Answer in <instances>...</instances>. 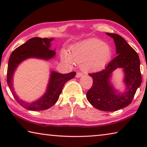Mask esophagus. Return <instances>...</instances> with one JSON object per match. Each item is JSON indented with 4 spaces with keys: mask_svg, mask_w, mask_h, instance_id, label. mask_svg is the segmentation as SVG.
Listing matches in <instances>:
<instances>
[{
    "mask_svg": "<svg viewBox=\"0 0 147 147\" xmlns=\"http://www.w3.org/2000/svg\"><path fill=\"white\" fill-rule=\"evenodd\" d=\"M82 75H83V74L82 73H77L76 74V78H80V77H81Z\"/></svg>",
    "mask_w": 147,
    "mask_h": 147,
    "instance_id": "34e87169",
    "label": "esophagus"
}]
</instances>
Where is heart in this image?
Returning <instances> with one entry per match:
<instances>
[{"label": "heart", "instance_id": "obj_1", "mask_svg": "<svg viewBox=\"0 0 147 147\" xmlns=\"http://www.w3.org/2000/svg\"><path fill=\"white\" fill-rule=\"evenodd\" d=\"M113 51L109 45L96 38H90L74 45L71 53L63 51L62 60L67 63H81L84 71H96L104 68L111 58Z\"/></svg>", "mask_w": 147, "mask_h": 147}]
</instances>
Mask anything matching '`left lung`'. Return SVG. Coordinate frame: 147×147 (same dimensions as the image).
<instances>
[{
	"instance_id": "left-lung-1",
	"label": "left lung",
	"mask_w": 147,
	"mask_h": 147,
	"mask_svg": "<svg viewBox=\"0 0 147 147\" xmlns=\"http://www.w3.org/2000/svg\"><path fill=\"white\" fill-rule=\"evenodd\" d=\"M115 42L118 54L102 71L89 75L93 79V86L86 94L88 100L96 109L114 111L130 104L136 91L141 84L140 60L135 50L129 45L123 37L117 34L106 33ZM118 68L123 69L125 90L119 93L111 82L113 72Z\"/></svg>"
}]
</instances>
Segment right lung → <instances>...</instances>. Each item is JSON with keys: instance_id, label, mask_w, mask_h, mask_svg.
<instances>
[{"instance_id": "obj_1", "label": "right lung", "mask_w": 147, "mask_h": 147, "mask_svg": "<svg viewBox=\"0 0 147 147\" xmlns=\"http://www.w3.org/2000/svg\"><path fill=\"white\" fill-rule=\"evenodd\" d=\"M54 38H31L25 43L15 49L9 56L7 71L8 85L17 102L28 110H45L53 106L58 101L64 84L76 75L75 72L61 74L52 71L46 92L38 100L31 103L20 99L15 93L13 87V77L14 72L19 65L28 58H38L44 60H49L53 58L56 55V52L50 49L51 41Z\"/></svg>"}]
</instances>
